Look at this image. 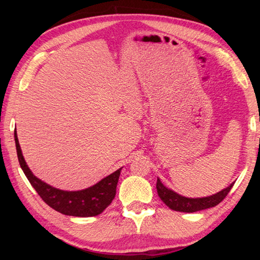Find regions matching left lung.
Segmentation results:
<instances>
[{
    "instance_id": "obj_1",
    "label": "left lung",
    "mask_w": 260,
    "mask_h": 260,
    "mask_svg": "<svg viewBox=\"0 0 260 260\" xmlns=\"http://www.w3.org/2000/svg\"><path fill=\"white\" fill-rule=\"evenodd\" d=\"M234 184L235 183H231L228 187H225V189L218 193H215L213 196L197 199L185 198L178 194V193H175L174 191L165 187L159 179H157L156 182V189L158 197L161 198V200L167 204L170 209L180 212H197L200 211V210L212 208L219 204L225 197H227Z\"/></svg>"
}]
</instances>
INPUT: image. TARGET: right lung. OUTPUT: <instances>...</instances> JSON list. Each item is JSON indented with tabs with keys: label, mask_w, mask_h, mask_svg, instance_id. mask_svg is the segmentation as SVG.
<instances>
[{
	"label": "right lung",
	"mask_w": 260,
	"mask_h": 260,
	"mask_svg": "<svg viewBox=\"0 0 260 260\" xmlns=\"http://www.w3.org/2000/svg\"><path fill=\"white\" fill-rule=\"evenodd\" d=\"M16 153L21 169L38 194L56 211L73 217H95L106 209L116 194L120 170L106 176L97 184L81 191H62L52 187L32 174L22 155L16 131H14Z\"/></svg>",
	"instance_id": "right-lung-1"
}]
</instances>
